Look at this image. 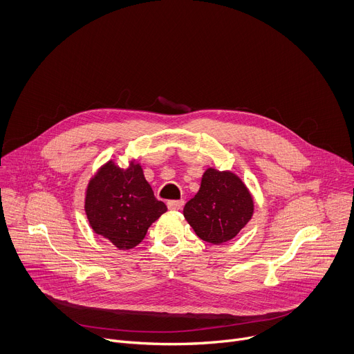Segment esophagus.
Masks as SVG:
<instances>
[{
  "label": "esophagus",
  "instance_id": "1",
  "mask_svg": "<svg viewBox=\"0 0 354 354\" xmlns=\"http://www.w3.org/2000/svg\"><path fill=\"white\" fill-rule=\"evenodd\" d=\"M183 203H185L183 200H169L167 205H168V209H169V210H180L182 206H183Z\"/></svg>",
  "mask_w": 354,
  "mask_h": 354
}]
</instances>
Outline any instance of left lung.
<instances>
[{
	"instance_id": "obj_1",
	"label": "left lung",
	"mask_w": 354,
	"mask_h": 354,
	"mask_svg": "<svg viewBox=\"0 0 354 354\" xmlns=\"http://www.w3.org/2000/svg\"><path fill=\"white\" fill-rule=\"evenodd\" d=\"M254 214V200L242 180L227 171L209 168L198 192L185 205L183 216L196 235L220 245L232 239Z\"/></svg>"
}]
</instances>
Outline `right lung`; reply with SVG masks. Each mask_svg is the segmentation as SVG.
I'll return each instance as SVG.
<instances>
[{
    "mask_svg": "<svg viewBox=\"0 0 354 354\" xmlns=\"http://www.w3.org/2000/svg\"><path fill=\"white\" fill-rule=\"evenodd\" d=\"M85 212L92 230L119 249L138 245L149 225L167 212L138 164L122 169L109 161L91 179Z\"/></svg>",
    "mask_w": 354,
    "mask_h": 354,
    "instance_id": "right-lung-1",
    "label": "right lung"
}]
</instances>
